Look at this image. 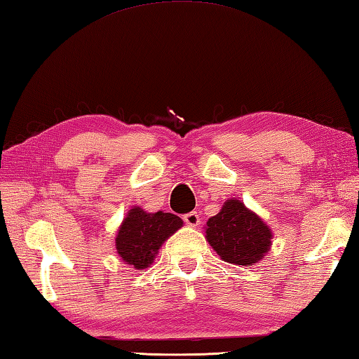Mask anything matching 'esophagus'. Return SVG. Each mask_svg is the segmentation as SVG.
<instances>
[{"label":"esophagus","instance_id":"34e87169","mask_svg":"<svg viewBox=\"0 0 359 359\" xmlns=\"http://www.w3.org/2000/svg\"><path fill=\"white\" fill-rule=\"evenodd\" d=\"M182 220H184L186 225H189V226H197V225H200V214L195 211L189 212L184 215V217H182Z\"/></svg>","mask_w":359,"mask_h":359}]
</instances>
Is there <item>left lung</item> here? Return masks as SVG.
Here are the masks:
<instances>
[{
	"label": "left lung",
	"mask_w": 359,
	"mask_h": 359,
	"mask_svg": "<svg viewBox=\"0 0 359 359\" xmlns=\"http://www.w3.org/2000/svg\"><path fill=\"white\" fill-rule=\"evenodd\" d=\"M205 233L220 259L238 266L261 261L273 239L267 223L236 198L223 203L220 212L206 222Z\"/></svg>",
	"instance_id": "left-lung-1"
}]
</instances>
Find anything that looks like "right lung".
<instances>
[{
    "instance_id": "right-lung-1",
    "label": "right lung",
    "mask_w": 359,
    "mask_h": 359,
    "mask_svg": "<svg viewBox=\"0 0 359 359\" xmlns=\"http://www.w3.org/2000/svg\"><path fill=\"white\" fill-rule=\"evenodd\" d=\"M182 226V220L170 212H147L139 206L130 209L116 238L117 253L134 269H147L154 256L173 233Z\"/></svg>"
}]
</instances>
